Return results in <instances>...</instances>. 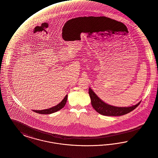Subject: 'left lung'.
<instances>
[{
  "label": "left lung",
  "mask_w": 158,
  "mask_h": 158,
  "mask_svg": "<svg viewBox=\"0 0 158 158\" xmlns=\"http://www.w3.org/2000/svg\"><path fill=\"white\" fill-rule=\"evenodd\" d=\"M89 94L93 108L98 113L108 116H118L127 114L134 110L141 102L130 107H116L104 102L91 88H89Z\"/></svg>",
  "instance_id": "obj_1"
}]
</instances>
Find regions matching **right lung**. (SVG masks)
I'll list each match as a JSON object with an SVG mask.
<instances>
[{
	"label": "right lung",
	"instance_id": "right-lung-1",
	"mask_svg": "<svg viewBox=\"0 0 158 158\" xmlns=\"http://www.w3.org/2000/svg\"><path fill=\"white\" fill-rule=\"evenodd\" d=\"M67 95H66L65 97L64 98V99L60 102L59 104H58L56 106H55L52 107H51L49 109H44V110H33V111L39 113V114H51L53 113L54 112L58 111L60 110H61L62 108L64 107V106H65L66 102H67Z\"/></svg>",
	"mask_w": 158,
	"mask_h": 158
}]
</instances>
